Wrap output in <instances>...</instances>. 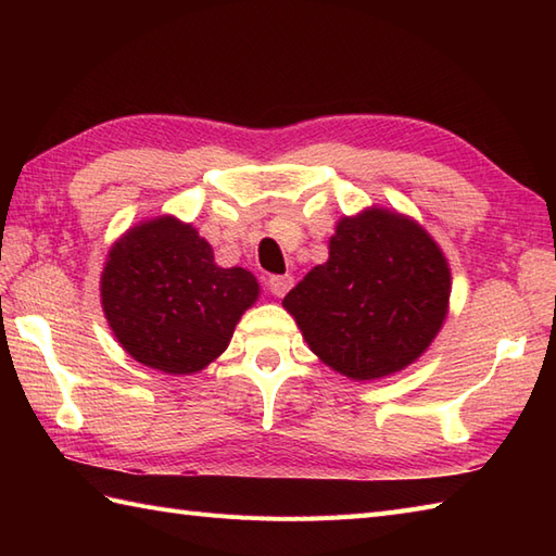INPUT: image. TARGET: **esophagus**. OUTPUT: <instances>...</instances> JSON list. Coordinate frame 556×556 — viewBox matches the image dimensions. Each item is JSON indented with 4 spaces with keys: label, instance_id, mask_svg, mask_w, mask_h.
<instances>
[{
    "label": "esophagus",
    "instance_id": "34e87169",
    "mask_svg": "<svg viewBox=\"0 0 556 556\" xmlns=\"http://www.w3.org/2000/svg\"><path fill=\"white\" fill-rule=\"evenodd\" d=\"M267 287H269V291L275 293L277 299H281V296H287L289 293V289L293 287V277L291 275H279V277H269V281H267Z\"/></svg>",
    "mask_w": 556,
    "mask_h": 556
}]
</instances>
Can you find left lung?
Segmentation results:
<instances>
[{"label":"left lung","instance_id":"obj_1","mask_svg":"<svg viewBox=\"0 0 556 556\" xmlns=\"http://www.w3.org/2000/svg\"><path fill=\"white\" fill-rule=\"evenodd\" d=\"M452 296L442 248L416 219L387 207L341 217L327 263L281 305L311 351L351 380H380L416 363L440 334Z\"/></svg>","mask_w":556,"mask_h":556}]
</instances>
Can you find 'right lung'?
<instances>
[{"label": "right lung", "instance_id": "right-lung-1", "mask_svg": "<svg viewBox=\"0 0 556 556\" xmlns=\"http://www.w3.org/2000/svg\"><path fill=\"white\" fill-rule=\"evenodd\" d=\"M257 296L251 271L219 267L193 224L174 215L126 229L100 277L116 341L134 361L167 375H193L217 361Z\"/></svg>", "mask_w": 556, "mask_h": 556}]
</instances>
